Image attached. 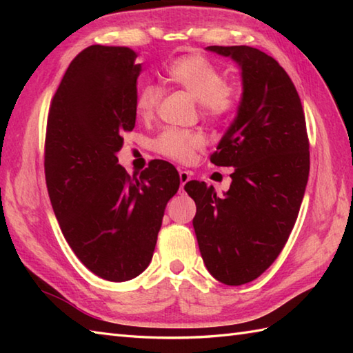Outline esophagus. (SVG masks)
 Listing matches in <instances>:
<instances>
[{"mask_svg": "<svg viewBox=\"0 0 353 353\" xmlns=\"http://www.w3.org/2000/svg\"><path fill=\"white\" fill-rule=\"evenodd\" d=\"M179 179H181V188H183V186L191 181V172L186 170H181L179 171Z\"/></svg>", "mask_w": 353, "mask_h": 353, "instance_id": "1", "label": "esophagus"}]
</instances>
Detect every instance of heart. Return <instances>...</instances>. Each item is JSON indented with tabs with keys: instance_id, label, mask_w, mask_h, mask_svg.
Masks as SVG:
<instances>
[{
	"instance_id": "heart-1",
	"label": "heart",
	"mask_w": 353,
	"mask_h": 353,
	"mask_svg": "<svg viewBox=\"0 0 353 353\" xmlns=\"http://www.w3.org/2000/svg\"><path fill=\"white\" fill-rule=\"evenodd\" d=\"M165 80L200 101L201 115L209 121H221L236 106L235 88L224 81L221 71L205 56L186 54L174 59L165 68ZM161 97V89L152 83L138 86L133 101L134 114L141 119H150L156 114ZM205 144L203 133L167 129L154 139L153 145L168 159L190 162Z\"/></svg>"
}]
</instances>
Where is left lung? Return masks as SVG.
<instances>
[{"instance_id":"8db88e82","label":"left lung","mask_w":353,"mask_h":353,"mask_svg":"<svg viewBox=\"0 0 353 353\" xmlns=\"http://www.w3.org/2000/svg\"><path fill=\"white\" fill-rule=\"evenodd\" d=\"M206 50L241 68L236 117L211 162L234 167L228 192L191 181L192 220L208 272L226 285L259 277L287 244L310 176V141L296 86L272 56L247 45Z\"/></svg>"}]
</instances>
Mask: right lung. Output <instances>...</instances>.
Wrapping results in <instances>:
<instances>
[{
  "label": "right lung",
  "instance_id": "1",
  "mask_svg": "<svg viewBox=\"0 0 353 353\" xmlns=\"http://www.w3.org/2000/svg\"><path fill=\"white\" fill-rule=\"evenodd\" d=\"M127 47L91 45L74 57L52 97L45 134V181L59 226L76 256L101 279L124 282L153 258L177 170L152 161L139 177L118 165L137 121L141 63Z\"/></svg>",
  "mask_w": 353,
  "mask_h": 353
}]
</instances>
